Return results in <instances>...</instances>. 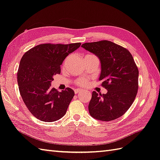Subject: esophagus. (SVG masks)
I'll use <instances>...</instances> for the list:
<instances>
[{"label":"esophagus","instance_id":"esophagus-1","mask_svg":"<svg viewBox=\"0 0 160 160\" xmlns=\"http://www.w3.org/2000/svg\"><path fill=\"white\" fill-rule=\"evenodd\" d=\"M82 90H81L80 89H75V94H77V93H79L80 92H81Z\"/></svg>","mask_w":160,"mask_h":160}]
</instances>
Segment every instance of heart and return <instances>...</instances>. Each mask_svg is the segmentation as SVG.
Here are the masks:
<instances>
[{
    "label": "heart",
    "mask_w": 160,
    "mask_h": 160,
    "mask_svg": "<svg viewBox=\"0 0 160 160\" xmlns=\"http://www.w3.org/2000/svg\"><path fill=\"white\" fill-rule=\"evenodd\" d=\"M77 84L79 86H83V87H84V86H86L88 84V81L85 79H80L77 81Z\"/></svg>",
    "instance_id": "1"
}]
</instances>
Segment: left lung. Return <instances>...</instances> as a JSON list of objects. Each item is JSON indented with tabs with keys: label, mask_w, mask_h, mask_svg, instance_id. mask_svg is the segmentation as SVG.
Segmentation results:
<instances>
[{
	"label": "left lung",
	"mask_w": 160,
	"mask_h": 160,
	"mask_svg": "<svg viewBox=\"0 0 160 160\" xmlns=\"http://www.w3.org/2000/svg\"><path fill=\"white\" fill-rule=\"evenodd\" d=\"M82 48L100 59L99 80L108 92H92L89 103L90 115L101 121H110L126 112L135 100L138 90L139 70L128 50L108 40L85 43Z\"/></svg>",
	"instance_id": "8db88e82"
}]
</instances>
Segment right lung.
Segmentation results:
<instances>
[{"label": "right lung", "mask_w": 160, "mask_h": 160, "mask_svg": "<svg viewBox=\"0 0 160 160\" xmlns=\"http://www.w3.org/2000/svg\"><path fill=\"white\" fill-rule=\"evenodd\" d=\"M81 43L43 44L33 47L21 58L17 72L19 89L28 110L38 119L54 122L66 114L75 96L72 89L58 92L51 88L53 77L60 73V65Z\"/></svg>", "instance_id": "right-lung-1"}]
</instances>
